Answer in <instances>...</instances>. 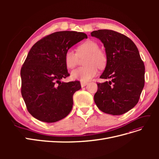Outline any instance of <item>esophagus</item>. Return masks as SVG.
Listing matches in <instances>:
<instances>
[{"label":"esophagus","mask_w":159,"mask_h":159,"mask_svg":"<svg viewBox=\"0 0 159 159\" xmlns=\"http://www.w3.org/2000/svg\"><path fill=\"white\" fill-rule=\"evenodd\" d=\"M88 85V83L87 82H81V86L82 88H84V87H85V85Z\"/></svg>","instance_id":"obj_1"}]
</instances>
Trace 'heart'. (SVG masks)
Returning <instances> with one entry per match:
<instances>
[{"mask_svg":"<svg viewBox=\"0 0 159 159\" xmlns=\"http://www.w3.org/2000/svg\"><path fill=\"white\" fill-rule=\"evenodd\" d=\"M85 57L84 64L87 66L80 67L71 71V77L74 80L87 82L98 73V67L103 68L107 63V56L99 49L97 42L88 40L77 47V53L71 49L68 50L64 56L65 64L68 69H73L78 64L79 57Z\"/></svg>","mask_w":159,"mask_h":159,"instance_id":"heart-1","label":"heart"}]
</instances>
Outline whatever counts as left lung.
Here are the masks:
<instances>
[{
  "mask_svg": "<svg viewBox=\"0 0 159 159\" xmlns=\"http://www.w3.org/2000/svg\"><path fill=\"white\" fill-rule=\"evenodd\" d=\"M91 36L103 44L107 64L98 83L94 102L102 111L120 115L133 108L145 85V65L134 42L121 33L111 30L93 31Z\"/></svg>",
  "mask_w": 159,
  "mask_h": 159,
  "instance_id": "8db88e82",
  "label": "left lung"
}]
</instances>
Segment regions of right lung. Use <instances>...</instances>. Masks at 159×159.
<instances>
[{"label":"right lung","mask_w":159,"mask_h":159,"mask_svg":"<svg viewBox=\"0 0 159 159\" xmlns=\"http://www.w3.org/2000/svg\"><path fill=\"white\" fill-rule=\"evenodd\" d=\"M84 38L88 36L83 32H56L38 41L28 52L20 71L21 93L28 112L39 121L54 123L70 113L73 95L81 87L78 81H61L70 75L64 56Z\"/></svg>","instance_id":"obj_1"}]
</instances>
